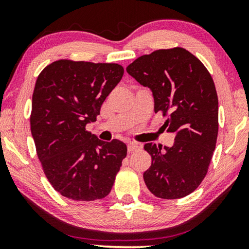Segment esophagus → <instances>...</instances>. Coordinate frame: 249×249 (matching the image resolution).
Wrapping results in <instances>:
<instances>
[{
	"label": "esophagus",
	"mask_w": 249,
	"mask_h": 249,
	"mask_svg": "<svg viewBox=\"0 0 249 249\" xmlns=\"http://www.w3.org/2000/svg\"><path fill=\"white\" fill-rule=\"evenodd\" d=\"M138 149H140V146H138L136 142H130V144L127 145L128 154H132V153H134V151H136Z\"/></svg>",
	"instance_id": "1"
}]
</instances>
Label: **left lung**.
<instances>
[{
    "label": "left lung",
    "mask_w": 249,
    "mask_h": 249,
    "mask_svg": "<svg viewBox=\"0 0 249 249\" xmlns=\"http://www.w3.org/2000/svg\"><path fill=\"white\" fill-rule=\"evenodd\" d=\"M136 81L153 91L175 144L165 150L145 144L151 166L144 172L148 190L160 199H181L199 187L208 174L218 133L215 84L205 66L187 49H159L138 57L127 68Z\"/></svg>",
    "instance_id": "obj_1"
}]
</instances>
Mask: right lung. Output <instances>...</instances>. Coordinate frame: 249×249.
<instances>
[{
  "mask_svg": "<svg viewBox=\"0 0 249 249\" xmlns=\"http://www.w3.org/2000/svg\"><path fill=\"white\" fill-rule=\"evenodd\" d=\"M124 74L119 64L59 59L36 80L29 122L37 157L57 192L73 201L107 196L127 147L102 142L86 129Z\"/></svg>",
  "mask_w": 249,
  "mask_h": 249,
  "instance_id": "add662e5",
  "label": "right lung"
}]
</instances>
